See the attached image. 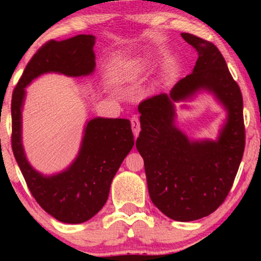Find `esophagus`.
I'll return each mask as SVG.
<instances>
[{
	"label": "esophagus",
	"mask_w": 261,
	"mask_h": 261,
	"mask_svg": "<svg viewBox=\"0 0 261 261\" xmlns=\"http://www.w3.org/2000/svg\"><path fill=\"white\" fill-rule=\"evenodd\" d=\"M130 123H132V129H133V133L135 137H137V135H139V133H140V130H141L140 120H139L137 116H133L130 119Z\"/></svg>",
	"instance_id": "1"
}]
</instances>
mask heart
I'll return each mask as SVG.
<instances>
[{
    "instance_id": "b5f03b06",
    "label": "heart",
    "mask_w": 261,
    "mask_h": 261,
    "mask_svg": "<svg viewBox=\"0 0 261 261\" xmlns=\"http://www.w3.org/2000/svg\"><path fill=\"white\" fill-rule=\"evenodd\" d=\"M135 71H137V69H135L134 66H127L123 71V74H124V76H127V74H133Z\"/></svg>"
}]
</instances>
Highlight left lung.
I'll list each match as a JSON object with an SVG mask.
<instances>
[{
	"label": "left lung",
	"instance_id": "8db88e82",
	"mask_svg": "<svg viewBox=\"0 0 261 261\" xmlns=\"http://www.w3.org/2000/svg\"><path fill=\"white\" fill-rule=\"evenodd\" d=\"M181 38L198 55L194 71L169 95L152 96L139 105L137 148L144 158L153 204L170 219L189 222L210 215L229 194L244 155L245 124L240 88L219 48L196 35L181 33ZM199 90L212 92L228 113L216 142H190L174 124L173 103Z\"/></svg>",
	"mask_w": 261,
	"mask_h": 261
}]
</instances>
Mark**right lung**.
I'll return each mask as SVG.
<instances>
[{"label":"right lung","instance_id":"right-lung-1","mask_svg":"<svg viewBox=\"0 0 261 261\" xmlns=\"http://www.w3.org/2000/svg\"><path fill=\"white\" fill-rule=\"evenodd\" d=\"M94 35L80 34L66 40H49L27 64L12 97V148L27 187L39 205L64 223H82L95 216L108 199L110 184L134 146L129 120L96 117L84 129L74 162L63 172L44 176L24 155L21 141V112L24 88L46 72L71 77L94 72Z\"/></svg>","mask_w":261,"mask_h":261}]
</instances>
